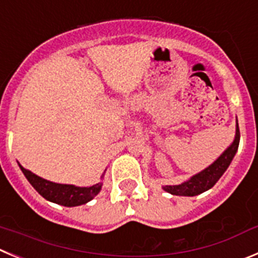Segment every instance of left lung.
I'll return each mask as SVG.
<instances>
[{
    "label": "left lung",
    "mask_w": 258,
    "mask_h": 258,
    "mask_svg": "<svg viewBox=\"0 0 258 258\" xmlns=\"http://www.w3.org/2000/svg\"><path fill=\"white\" fill-rule=\"evenodd\" d=\"M239 139V127H238L237 123L234 141H233L232 145L227 150L216 159L213 164L209 165L202 172L195 174L194 177H191L188 180L183 182V183L175 184V186H164L163 189L169 192V194L175 195V196H196V195H200L202 192L210 189L220 179L221 175L224 174V172L228 169V167L232 163L233 158H234L235 153L238 150Z\"/></svg>",
    "instance_id": "8db88e82"
}]
</instances>
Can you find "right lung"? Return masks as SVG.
<instances>
[{"label":"right lung","instance_id":"1","mask_svg":"<svg viewBox=\"0 0 258 258\" xmlns=\"http://www.w3.org/2000/svg\"><path fill=\"white\" fill-rule=\"evenodd\" d=\"M19 167H20L21 172L24 173L26 179L29 180V183L34 187L35 191L40 196H43L48 201L62 206H67V208L84 205L90 200H93L102 189L103 183H96L90 187H76L74 184L53 183L50 180L38 177L37 174L25 169L20 164H19Z\"/></svg>","mask_w":258,"mask_h":258}]
</instances>
